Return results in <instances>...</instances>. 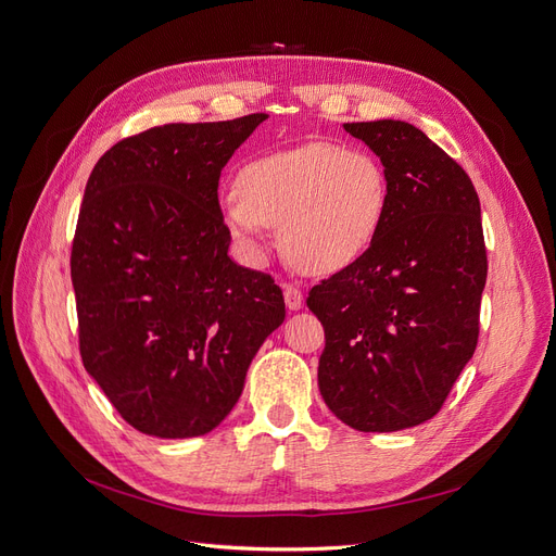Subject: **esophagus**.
<instances>
[{"mask_svg": "<svg viewBox=\"0 0 556 556\" xmlns=\"http://www.w3.org/2000/svg\"><path fill=\"white\" fill-rule=\"evenodd\" d=\"M282 292H285V305H287V309L296 312V309H301V307H303V292H301L299 287H294V285H285V287H282Z\"/></svg>", "mask_w": 556, "mask_h": 556, "instance_id": "1", "label": "esophagus"}]
</instances>
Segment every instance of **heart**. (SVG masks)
<instances>
[{
  "mask_svg": "<svg viewBox=\"0 0 556 556\" xmlns=\"http://www.w3.org/2000/svg\"><path fill=\"white\" fill-rule=\"evenodd\" d=\"M387 205L389 180L376 155L309 142L249 161L219 213L247 255L257 257L267 226H280V247L294 267L332 276L374 247Z\"/></svg>",
  "mask_w": 556,
  "mask_h": 556,
  "instance_id": "b5f03b06",
  "label": "heart"
}]
</instances>
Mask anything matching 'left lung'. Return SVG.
I'll use <instances>...</instances> for the list:
<instances>
[{
    "label": "left lung",
    "instance_id": "obj_1",
    "mask_svg": "<svg viewBox=\"0 0 556 556\" xmlns=\"http://www.w3.org/2000/svg\"><path fill=\"white\" fill-rule=\"evenodd\" d=\"M343 128L380 157L389 205L366 255L307 296L326 330L319 389L353 430L399 432L441 409L478 346L486 285L480 199L414 124Z\"/></svg>",
    "mask_w": 556,
    "mask_h": 556
}]
</instances>
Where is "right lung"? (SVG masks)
<instances>
[{
    "instance_id": "add662e5",
    "label": "right lung",
    "mask_w": 556,
    "mask_h": 556,
    "mask_svg": "<svg viewBox=\"0 0 556 556\" xmlns=\"http://www.w3.org/2000/svg\"><path fill=\"white\" fill-rule=\"evenodd\" d=\"M267 117L153 126L88 178L72 247L81 357L142 434L213 432L285 321L274 278L228 255L217 197L230 155Z\"/></svg>"
}]
</instances>
